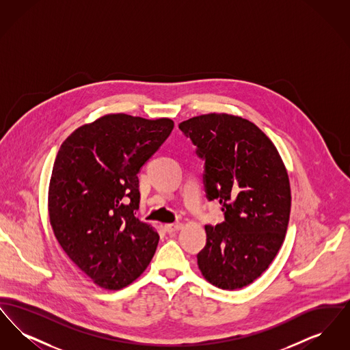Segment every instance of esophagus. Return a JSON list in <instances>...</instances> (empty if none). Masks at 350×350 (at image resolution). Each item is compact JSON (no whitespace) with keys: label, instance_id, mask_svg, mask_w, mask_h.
I'll return each mask as SVG.
<instances>
[{"label":"esophagus","instance_id":"esophagus-1","mask_svg":"<svg viewBox=\"0 0 350 350\" xmlns=\"http://www.w3.org/2000/svg\"><path fill=\"white\" fill-rule=\"evenodd\" d=\"M183 223H173V224H165V231L167 233L176 232V231H180L183 228Z\"/></svg>","mask_w":350,"mask_h":350}]
</instances>
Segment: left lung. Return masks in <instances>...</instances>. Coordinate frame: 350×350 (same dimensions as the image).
<instances>
[{"label": "left lung", "instance_id": "obj_1", "mask_svg": "<svg viewBox=\"0 0 350 350\" xmlns=\"http://www.w3.org/2000/svg\"><path fill=\"white\" fill-rule=\"evenodd\" d=\"M204 159L207 198L217 200L224 221L206 226L197 256L206 281L236 290L257 280L283 244L291 190L273 142L245 118L210 113L178 124Z\"/></svg>", "mask_w": 350, "mask_h": 350}]
</instances>
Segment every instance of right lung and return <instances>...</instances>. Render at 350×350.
Here are the masks:
<instances>
[{"label": "right lung", "mask_w": 350, "mask_h": 350, "mask_svg": "<svg viewBox=\"0 0 350 350\" xmlns=\"http://www.w3.org/2000/svg\"><path fill=\"white\" fill-rule=\"evenodd\" d=\"M169 118L106 114L76 129L55 159L49 215L68 257L105 290H120L150 265L154 228L135 217L137 173L172 133Z\"/></svg>", "instance_id": "add662e5"}]
</instances>
